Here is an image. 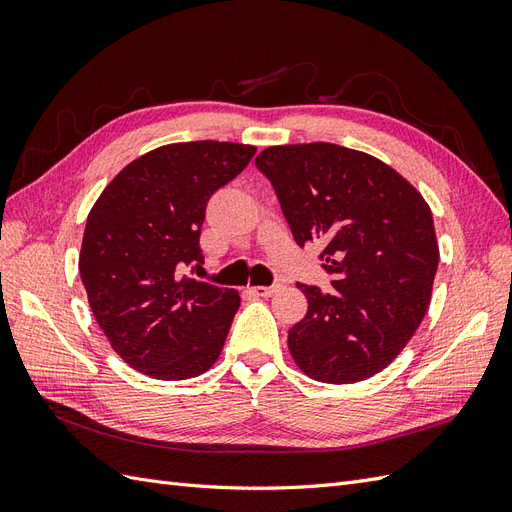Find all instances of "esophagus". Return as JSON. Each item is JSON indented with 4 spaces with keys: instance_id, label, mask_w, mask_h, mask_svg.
I'll list each match as a JSON object with an SVG mask.
<instances>
[{
    "instance_id": "1",
    "label": "esophagus",
    "mask_w": 512,
    "mask_h": 512,
    "mask_svg": "<svg viewBox=\"0 0 512 512\" xmlns=\"http://www.w3.org/2000/svg\"><path fill=\"white\" fill-rule=\"evenodd\" d=\"M247 292L254 294V297H271V294L277 292V286H250Z\"/></svg>"
}]
</instances>
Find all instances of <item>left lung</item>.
I'll return each instance as SVG.
<instances>
[{
	"label": "left lung",
	"instance_id": "left-lung-1",
	"mask_svg": "<svg viewBox=\"0 0 512 512\" xmlns=\"http://www.w3.org/2000/svg\"><path fill=\"white\" fill-rule=\"evenodd\" d=\"M297 245L320 243L331 292L297 284L307 314L288 348L309 378L331 384L378 374L421 324L438 243L423 196L391 166L333 143L269 147L256 158Z\"/></svg>",
	"mask_w": 512,
	"mask_h": 512
}]
</instances>
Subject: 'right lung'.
<instances>
[{
    "label": "right lung",
    "instance_id": "obj_1",
    "mask_svg": "<svg viewBox=\"0 0 512 512\" xmlns=\"http://www.w3.org/2000/svg\"><path fill=\"white\" fill-rule=\"evenodd\" d=\"M254 153L218 141L158 147L123 168L89 213L79 271L91 312L121 359L151 378L205 374L224 348L239 292L183 269L203 265L209 198Z\"/></svg>",
    "mask_w": 512,
    "mask_h": 512
}]
</instances>
